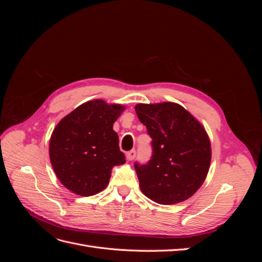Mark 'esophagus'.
<instances>
[{
  "instance_id": "obj_1",
  "label": "esophagus",
  "mask_w": 262,
  "mask_h": 262,
  "mask_svg": "<svg viewBox=\"0 0 262 262\" xmlns=\"http://www.w3.org/2000/svg\"><path fill=\"white\" fill-rule=\"evenodd\" d=\"M125 155H126V160H128V161H132V160H134V157H136V155H137L136 149H131V150H129V152L126 153Z\"/></svg>"
}]
</instances>
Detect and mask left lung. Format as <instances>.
Listing matches in <instances>:
<instances>
[{
  "mask_svg": "<svg viewBox=\"0 0 262 262\" xmlns=\"http://www.w3.org/2000/svg\"><path fill=\"white\" fill-rule=\"evenodd\" d=\"M136 113L152 138V157L134 164L141 191L160 204L187 200L208 175L211 143L202 124L175 102L138 104Z\"/></svg>",
  "mask_w": 262,
  "mask_h": 262,
  "instance_id": "1",
  "label": "left lung"
}]
</instances>
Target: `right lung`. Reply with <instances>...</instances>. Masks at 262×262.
I'll use <instances>...</instances> for the list:
<instances>
[{"instance_id": "right-lung-1", "label": "right lung", "mask_w": 262, "mask_h": 262, "mask_svg": "<svg viewBox=\"0 0 262 262\" xmlns=\"http://www.w3.org/2000/svg\"><path fill=\"white\" fill-rule=\"evenodd\" d=\"M124 106L101 99L84 102L55 126L50 162L61 184L78 195H94L109 184L114 166L125 163L114 123Z\"/></svg>"}]
</instances>
